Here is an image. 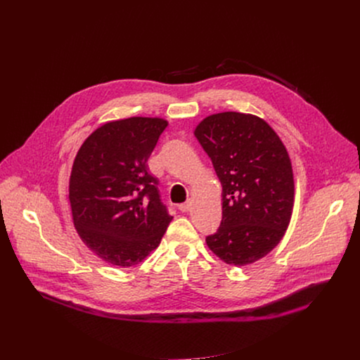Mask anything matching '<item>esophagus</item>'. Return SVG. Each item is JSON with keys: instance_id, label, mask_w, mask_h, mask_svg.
<instances>
[{"instance_id": "1", "label": "esophagus", "mask_w": 360, "mask_h": 360, "mask_svg": "<svg viewBox=\"0 0 360 360\" xmlns=\"http://www.w3.org/2000/svg\"><path fill=\"white\" fill-rule=\"evenodd\" d=\"M178 208H179L181 212H189L191 208H192V202H191V200H186L185 203H181Z\"/></svg>"}]
</instances>
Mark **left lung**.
Returning <instances> with one entry per match:
<instances>
[{
    "instance_id": "1",
    "label": "left lung",
    "mask_w": 360,
    "mask_h": 360,
    "mask_svg": "<svg viewBox=\"0 0 360 360\" xmlns=\"http://www.w3.org/2000/svg\"><path fill=\"white\" fill-rule=\"evenodd\" d=\"M222 185V221L208 248L228 265L245 266L266 256L292 217L295 181L278 134L262 118L221 112L193 131Z\"/></svg>"
}]
</instances>
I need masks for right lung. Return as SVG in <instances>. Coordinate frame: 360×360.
<instances>
[{
    "label": "right lung",
    "instance_id": "1",
    "mask_svg": "<svg viewBox=\"0 0 360 360\" xmlns=\"http://www.w3.org/2000/svg\"><path fill=\"white\" fill-rule=\"evenodd\" d=\"M167 127L168 121L148 117L107 122L84 141L74 160L68 196L74 226L110 265L142 262L172 221L146 164Z\"/></svg>",
    "mask_w": 360,
    "mask_h": 360
}]
</instances>
